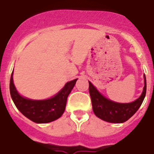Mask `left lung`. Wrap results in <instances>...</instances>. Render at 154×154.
Listing matches in <instances>:
<instances>
[{
    "instance_id": "8db88e82",
    "label": "left lung",
    "mask_w": 154,
    "mask_h": 154,
    "mask_svg": "<svg viewBox=\"0 0 154 154\" xmlns=\"http://www.w3.org/2000/svg\"><path fill=\"white\" fill-rule=\"evenodd\" d=\"M144 87L140 96L128 103H121L106 98L89 82V93L92 103L93 112L96 117L109 123H124L131 118L142 105L146 92V81L144 74Z\"/></svg>"
}]
</instances>
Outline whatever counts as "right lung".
Returning a JSON list of instances; mask_svg holds the SVG:
<instances>
[{"mask_svg":"<svg viewBox=\"0 0 154 154\" xmlns=\"http://www.w3.org/2000/svg\"><path fill=\"white\" fill-rule=\"evenodd\" d=\"M77 79L67 82L54 96L47 99L35 100L23 97L18 92L13 82V71L10 79V94L15 106L30 121L37 124L49 123L63 114L67 97L74 87Z\"/></svg>","mask_w":154,"mask_h":154,"instance_id":"obj_1","label":"right lung"}]
</instances>
